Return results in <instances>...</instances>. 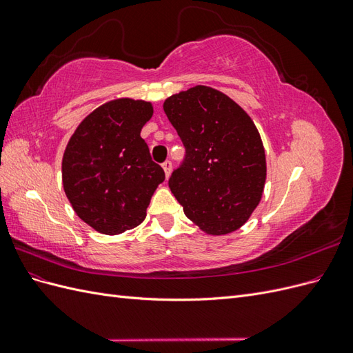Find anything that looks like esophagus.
Masks as SVG:
<instances>
[{"instance_id": "obj_1", "label": "esophagus", "mask_w": 353, "mask_h": 353, "mask_svg": "<svg viewBox=\"0 0 353 353\" xmlns=\"http://www.w3.org/2000/svg\"><path fill=\"white\" fill-rule=\"evenodd\" d=\"M162 168H163V170H165L166 178H169L170 170H172V162H170V160H166V162L162 165Z\"/></svg>"}]
</instances>
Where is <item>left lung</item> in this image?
Instances as JSON below:
<instances>
[{"label":"left lung","instance_id":"8db88e82","mask_svg":"<svg viewBox=\"0 0 353 353\" xmlns=\"http://www.w3.org/2000/svg\"><path fill=\"white\" fill-rule=\"evenodd\" d=\"M163 110L185 147L169 188L185 216L209 236L243 227L262 199L265 148L252 117L206 85L170 95Z\"/></svg>","mask_w":353,"mask_h":353}]
</instances>
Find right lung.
I'll list each match as a JSON object with an SVG mask.
<instances>
[{
  "mask_svg": "<svg viewBox=\"0 0 353 353\" xmlns=\"http://www.w3.org/2000/svg\"><path fill=\"white\" fill-rule=\"evenodd\" d=\"M153 104L116 99L101 104L78 125L61 160V181L74 213L108 236L144 221L165 172L154 163L143 126Z\"/></svg>",
  "mask_w": 353,
  "mask_h": 353,
  "instance_id": "obj_1",
  "label": "right lung"
}]
</instances>
